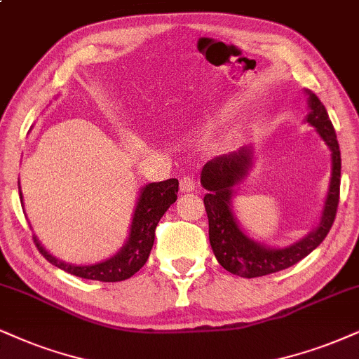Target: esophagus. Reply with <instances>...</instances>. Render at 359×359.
I'll list each match as a JSON object with an SVG mask.
<instances>
[{"label": "esophagus", "instance_id": "esophagus-1", "mask_svg": "<svg viewBox=\"0 0 359 359\" xmlns=\"http://www.w3.org/2000/svg\"><path fill=\"white\" fill-rule=\"evenodd\" d=\"M180 188H181V191H183V193L193 191V189L196 188V181H194L193 176H189V175L188 176H183V178H181Z\"/></svg>", "mask_w": 359, "mask_h": 359}]
</instances>
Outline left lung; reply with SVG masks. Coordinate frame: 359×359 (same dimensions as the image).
Returning a JSON list of instances; mask_svg holds the SVG:
<instances>
[{"mask_svg":"<svg viewBox=\"0 0 359 359\" xmlns=\"http://www.w3.org/2000/svg\"><path fill=\"white\" fill-rule=\"evenodd\" d=\"M309 95V114L306 121L316 128L320 136L331 149V183L325 203L321 223L315 231L302 241L287 248H266L246 236L238 226L231 211L234 184L240 183L251 165V149L223 154L208 161L201 171V184L206 189L205 208L210 224V243L218 263L226 271L243 278H258L278 273L302 261L311 253L333 226L339 203V183H341V153L336 140L334 128L326 113L325 104L315 93Z\"/></svg>","mask_w":359,"mask_h":359,"instance_id":"1","label":"left lung"}]
</instances>
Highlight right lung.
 <instances>
[{
    "instance_id": "right-lung-1",
    "label": "right lung",
    "mask_w": 359,
    "mask_h": 359,
    "mask_svg": "<svg viewBox=\"0 0 359 359\" xmlns=\"http://www.w3.org/2000/svg\"><path fill=\"white\" fill-rule=\"evenodd\" d=\"M178 187L180 183L176 178L146 184L141 189L138 205H136L135 215H133L130 238H128L126 245L113 258L101 261V263L86 264V266L65 263V261L56 259L55 256L48 253L39 245L36 236H33V241L39 253L50 261L51 264H55V266L63 269L66 273L74 274V276L104 283L128 280L133 274L138 273L144 266L146 261H148L149 251H151L154 243V231H156L161 216L166 213L168 208L178 198L176 196L178 194Z\"/></svg>"
}]
</instances>
